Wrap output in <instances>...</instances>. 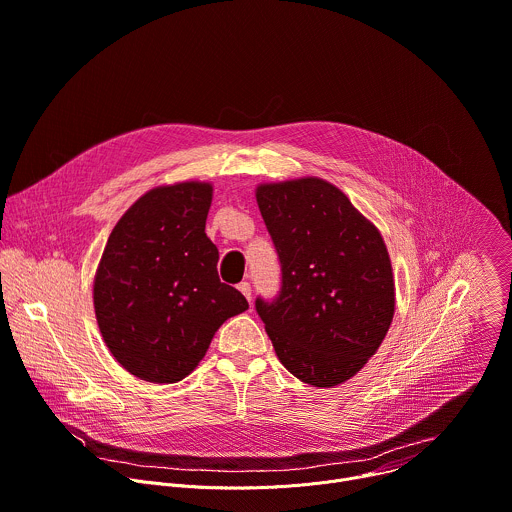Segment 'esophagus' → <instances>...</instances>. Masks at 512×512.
I'll return each instance as SVG.
<instances>
[{
  "mask_svg": "<svg viewBox=\"0 0 512 512\" xmlns=\"http://www.w3.org/2000/svg\"><path fill=\"white\" fill-rule=\"evenodd\" d=\"M238 290L248 298V302L252 300V290H250V282H246V280H242L240 284H238Z\"/></svg>",
  "mask_w": 512,
  "mask_h": 512,
  "instance_id": "obj_1",
  "label": "esophagus"
}]
</instances>
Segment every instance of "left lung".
<instances>
[{
    "mask_svg": "<svg viewBox=\"0 0 512 512\" xmlns=\"http://www.w3.org/2000/svg\"><path fill=\"white\" fill-rule=\"evenodd\" d=\"M256 201L282 272L278 294L258 296L256 313L294 377L339 385L375 355L393 319L385 242L341 189L319 177L262 183Z\"/></svg>",
    "mask_w": 512,
    "mask_h": 512,
    "instance_id": "obj_1",
    "label": "left lung"
}]
</instances>
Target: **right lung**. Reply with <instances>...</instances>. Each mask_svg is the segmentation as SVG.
I'll list each match as a JSON object with an SVG mask.
<instances>
[{"instance_id": "1", "label": "right lung", "mask_w": 512, "mask_h": 512, "mask_svg": "<svg viewBox=\"0 0 512 512\" xmlns=\"http://www.w3.org/2000/svg\"><path fill=\"white\" fill-rule=\"evenodd\" d=\"M212 185L185 181L141 195L117 222L94 276V313L113 357L135 377L175 383L206 355L216 331L248 309L220 282L206 236Z\"/></svg>"}]
</instances>
